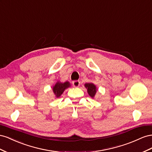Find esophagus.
<instances>
[{
  "mask_svg": "<svg viewBox=\"0 0 152 152\" xmlns=\"http://www.w3.org/2000/svg\"><path fill=\"white\" fill-rule=\"evenodd\" d=\"M72 85H73L74 86H75V87H78V86L80 85V81H77V80L73 81H72Z\"/></svg>",
  "mask_w": 152,
  "mask_h": 152,
  "instance_id": "34e87169",
  "label": "esophagus"
}]
</instances>
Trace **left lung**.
I'll return each instance as SVG.
<instances>
[{"label":"left lung","mask_w":152,"mask_h":152,"mask_svg":"<svg viewBox=\"0 0 152 152\" xmlns=\"http://www.w3.org/2000/svg\"><path fill=\"white\" fill-rule=\"evenodd\" d=\"M85 87L87 90V92L90 97L94 98L97 93V87L93 83H87L85 84Z\"/></svg>","instance_id":"8db88e82"}]
</instances>
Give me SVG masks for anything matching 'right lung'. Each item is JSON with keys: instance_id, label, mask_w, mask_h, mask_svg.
Here are the masks:
<instances>
[{"instance_id": "1", "label": "right lung", "mask_w": 152, "mask_h": 152, "mask_svg": "<svg viewBox=\"0 0 152 152\" xmlns=\"http://www.w3.org/2000/svg\"><path fill=\"white\" fill-rule=\"evenodd\" d=\"M70 86L71 84L68 81L65 82L58 81L53 86V93L55 95V98L60 97L64 91Z\"/></svg>"}]
</instances>
